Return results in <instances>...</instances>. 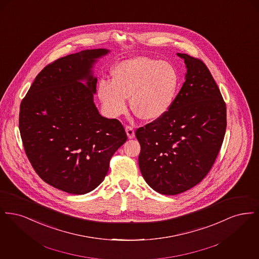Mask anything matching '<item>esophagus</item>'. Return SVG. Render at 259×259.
Here are the masks:
<instances>
[{"label":"esophagus","instance_id":"1","mask_svg":"<svg viewBox=\"0 0 259 259\" xmlns=\"http://www.w3.org/2000/svg\"><path fill=\"white\" fill-rule=\"evenodd\" d=\"M125 131H126V134H127L128 139H133V138L135 137V132H134L133 127H131V126H126V127H125Z\"/></svg>","mask_w":259,"mask_h":259}]
</instances>
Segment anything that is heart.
I'll use <instances>...</instances> for the list:
<instances>
[{
    "instance_id": "heart-1",
    "label": "heart",
    "mask_w": 259,
    "mask_h": 259,
    "mask_svg": "<svg viewBox=\"0 0 259 259\" xmlns=\"http://www.w3.org/2000/svg\"><path fill=\"white\" fill-rule=\"evenodd\" d=\"M179 75L168 62L139 56L119 62L112 69V80L101 79L98 96L105 111L116 117L131 107L145 120L160 118L172 107Z\"/></svg>"
}]
</instances>
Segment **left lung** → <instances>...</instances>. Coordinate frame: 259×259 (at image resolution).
<instances>
[{"label":"left lung","instance_id":"8db88e82","mask_svg":"<svg viewBox=\"0 0 259 259\" xmlns=\"http://www.w3.org/2000/svg\"><path fill=\"white\" fill-rule=\"evenodd\" d=\"M185 60V81L160 118L141 127L139 166L145 181L164 195H177L198 185L209 172L226 130V105L207 66Z\"/></svg>","mask_w":259,"mask_h":259}]
</instances>
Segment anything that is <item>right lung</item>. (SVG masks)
Segmentation results:
<instances>
[{"mask_svg":"<svg viewBox=\"0 0 259 259\" xmlns=\"http://www.w3.org/2000/svg\"><path fill=\"white\" fill-rule=\"evenodd\" d=\"M109 52L82 50L48 65L20 105L19 130L28 159L42 181L67 193L94 190L127 140L122 124L102 116L94 104L93 67Z\"/></svg>","mask_w":259,"mask_h":259,"instance_id":"obj_1","label":"right lung"}]
</instances>
